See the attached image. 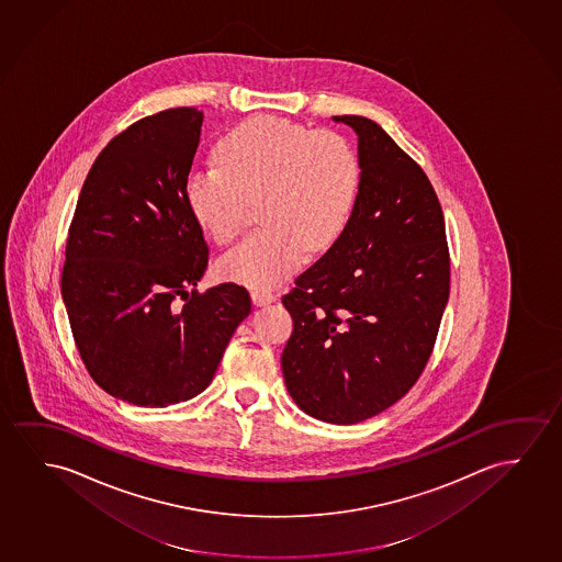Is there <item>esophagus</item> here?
Instances as JSON below:
<instances>
[{"mask_svg":"<svg viewBox=\"0 0 562 562\" xmlns=\"http://www.w3.org/2000/svg\"><path fill=\"white\" fill-rule=\"evenodd\" d=\"M251 300L257 307H265L269 303L277 302V295L272 292H267V290H252Z\"/></svg>","mask_w":562,"mask_h":562,"instance_id":"obj_1","label":"esophagus"}]
</instances>
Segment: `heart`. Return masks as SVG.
I'll return each mask as SVG.
<instances>
[{
    "label": "heart",
    "instance_id": "heart-1",
    "mask_svg": "<svg viewBox=\"0 0 562 562\" xmlns=\"http://www.w3.org/2000/svg\"><path fill=\"white\" fill-rule=\"evenodd\" d=\"M216 160L186 179L196 224L216 244H229L259 199V218L267 224L222 257V277L262 290L280 285L307 251H325L348 226L361 162L342 135L259 115L220 140Z\"/></svg>",
    "mask_w": 562,
    "mask_h": 562
}]
</instances>
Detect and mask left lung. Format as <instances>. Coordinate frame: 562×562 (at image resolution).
Wrapping results in <instances>:
<instances>
[{"label": "left lung", "instance_id": "1", "mask_svg": "<svg viewBox=\"0 0 562 562\" xmlns=\"http://www.w3.org/2000/svg\"><path fill=\"white\" fill-rule=\"evenodd\" d=\"M359 137L348 226L282 297L293 330L285 389L305 414L351 425L396 404L431 358L450 292L445 216L422 166L373 120L336 115Z\"/></svg>", "mask_w": 562, "mask_h": 562}]
</instances>
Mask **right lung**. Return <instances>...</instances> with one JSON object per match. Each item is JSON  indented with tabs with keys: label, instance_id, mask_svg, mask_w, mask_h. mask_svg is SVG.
<instances>
[{
	"label": "right lung",
	"instance_id": "obj_1",
	"mask_svg": "<svg viewBox=\"0 0 562 562\" xmlns=\"http://www.w3.org/2000/svg\"><path fill=\"white\" fill-rule=\"evenodd\" d=\"M201 125V110L170 108L115 135L69 226L61 295L77 350L92 381L133 406L195 398L251 313L244 285L195 290L209 245L186 179Z\"/></svg>",
	"mask_w": 562,
	"mask_h": 562
}]
</instances>
